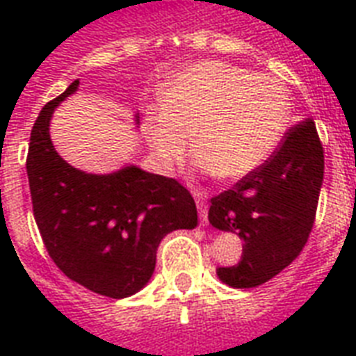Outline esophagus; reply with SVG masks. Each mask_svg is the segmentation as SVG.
<instances>
[{"mask_svg": "<svg viewBox=\"0 0 356 356\" xmlns=\"http://www.w3.org/2000/svg\"><path fill=\"white\" fill-rule=\"evenodd\" d=\"M195 195V205H197V211H200V218H201V222L207 223L209 222V205H207V200H205V195L203 194H194Z\"/></svg>", "mask_w": 356, "mask_h": 356, "instance_id": "esophagus-1", "label": "esophagus"}]
</instances>
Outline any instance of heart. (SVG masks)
<instances>
[{
  "mask_svg": "<svg viewBox=\"0 0 356 356\" xmlns=\"http://www.w3.org/2000/svg\"><path fill=\"white\" fill-rule=\"evenodd\" d=\"M162 105L144 116V133L161 170L183 161L194 133L195 166L223 179H242L268 161L290 120L281 79L234 64L190 66L161 90Z\"/></svg>",
  "mask_w": 356,
  "mask_h": 356,
  "instance_id": "obj_1",
  "label": "heart"
}]
</instances>
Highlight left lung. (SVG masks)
Segmentation results:
<instances>
[{
  "label": "left lung",
  "instance_id": "1",
  "mask_svg": "<svg viewBox=\"0 0 356 356\" xmlns=\"http://www.w3.org/2000/svg\"><path fill=\"white\" fill-rule=\"evenodd\" d=\"M321 183L323 147L309 118L284 134L262 166L211 200L212 227L243 240L240 262L216 270L220 281L254 288L292 264L314 225Z\"/></svg>",
  "mask_w": 356,
  "mask_h": 356
}]
</instances>
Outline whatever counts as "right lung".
<instances>
[{
    "label": "right lung",
    "instance_id": "add662e5",
    "mask_svg": "<svg viewBox=\"0 0 356 356\" xmlns=\"http://www.w3.org/2000/svg\"><path fill=\"white\" fill-rule=\"evenodd\" d=\"M75 79L44 105L31 131L27 177L36 225L58 270L99 296L122 299L149 282L168 233L197 225L194 197L175 179L123 166L105 175L64 161L49 136L55 108ZM138 125V116H134Z\"/></svg>",
    "mask_w": 356,
    "mask_h": 356
}]
</instances>
